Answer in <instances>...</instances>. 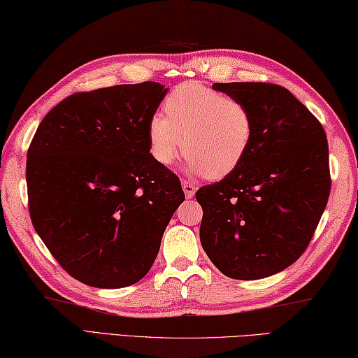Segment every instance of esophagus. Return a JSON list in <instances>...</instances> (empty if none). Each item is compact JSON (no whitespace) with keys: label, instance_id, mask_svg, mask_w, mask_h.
I'll use <instances>...</instances> for the list:
<instances>
[{"label":"esophagus","instance_id":"1","mask_svg":"<svg viewBox=\"0 0 358 358\" xmlns=\"http://www.w3.org/2000/svg\"><path fill=\"white\" fill-rule=\"evenodd\" d=\"M182 188H184V193L187 198H193L194 196V192H196V187L192 184L189 180H182Z\"/></svg>","mask_w":358,"mask_h":358}]
</instances>
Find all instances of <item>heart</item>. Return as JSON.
Returning <instances> with one entry per match:
<instances>
[{
    "label": "heart",
    "mask_w": 358,
    "mask_h": 358,
    "mask_svg": "<svg viewBox=\"0 0 358 358\" xmlns=\"http://www.w3.org/2000/svg\"><path fill=\"white\" fill-rule=\"evenodd\" d=\"M164 111L148 120L150 155L160 165H171L184 143L189 171L221 179L235 171L250 150L255 119L243 100L187 82L165 97Z\"/></svg>",
    "instance_id": "obj_1"
}]
</instances>
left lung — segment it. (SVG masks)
I'll list each match as a JSON object with an SVG mask.
<instances>
[{"instance_id":"1","label":"left lung","mask_w":358,"mask_h":358,"mask_svg":"<svg viewBox=\"0 0 358 358\" xmlns=\"http://www.w3.org/2000/svg\"><path fill=\"white\" fill-rule=\"evenodd\" d=\"M243 100L255 136L238 169L201 187V244L233 280L278 273L308 249L331 193L329 147L322 123L286 87L215 83Z\"/></svg>"}]
</instances>
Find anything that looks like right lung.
Listing matches in <instances>:
<instances>
[{
  "mask_svg": "<svg viewBox=\"0 0 358 358\" xmlns=\"http://www.w3.org/2000/svg\"><path fill=\"white\" fill-rule=\"evenodd\" d=\"M156 82L76 92L45 115L27 150L29 213L72 278L100 289L141 281L185 199L148 148Z\"/></svg>",
  "mask_w": 358,
  "mask_h": 358,
  "instance_id": "1",
  "label": "right lung"
}]
</instances>
